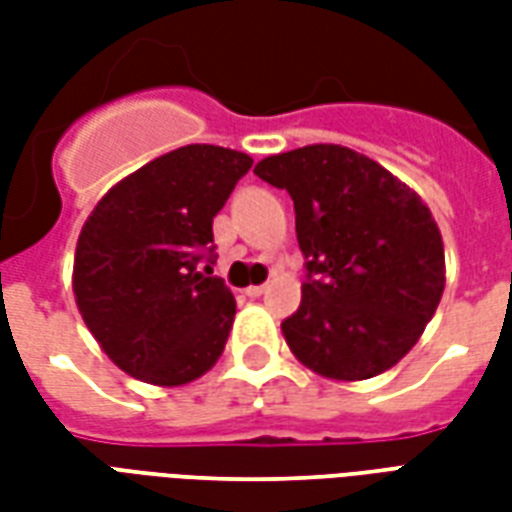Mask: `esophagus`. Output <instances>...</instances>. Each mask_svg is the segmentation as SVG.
Wrapping results in <instances>:
<instances>
[{"label":"esophagus","mask_w":512,"mask_h":512,"mask_svg":"<svg viewBox=\"0 0 512 512\" xmlns=\"http://www.w3.org/2000/svg\"><path fill=\"white\" fill-rule=\"evenodd\" d=\"M266 290H268L266 285H252V288H246V296H249V299H260Z\"/></svg>","instance_id":"obj_1"}]
</instances>
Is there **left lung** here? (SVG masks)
<instances>
[{
	"instance_id": "8db88e82",
	"label": "left lung",
	"mask_w": 512,
	"mask_h": 512,
	"mask_svg": "<svg viewBox=\"0 0 512 512\" xmlns=\"http://www.w3.org/2000/svg\"><path fill=\"white\" fill-rule=\"evenodd\" d=\"M285 189L307 279L282 334L301 365L362 381L414 348L444 293V244L428 205L373 158L307 145L263 158Z\"/></svg>"
}]
</instances>
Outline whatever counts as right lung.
Returning <instances> with one entry per match:
<instances>
[{
  "label": "right lung",
  "mask_w": 512,
  "mask_h": 512,
  "mask_svg": "<svg viewBox=\"0 0 512 512\" xmlns=\"http://www.w3.org/2000/svg\"><path fill=\"white\" fill-rule=\"evenodd\" d=\"M249 167L230 147H178L112 186L84 222L76 304L128 376L180 386L222 356L235 299L213 277V216Z\"/></svg>",
  "instance_id": "add662e5"
}]
</instances>
